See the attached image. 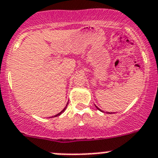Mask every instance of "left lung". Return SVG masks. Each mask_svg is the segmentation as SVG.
<instances>
[{
    "label": "left lung",
    "instance_id": "1",
    "mask_svg": "<svg viewBox=\"0 0 158 158\" xmlns=\"http://www.w3.org/2000/svg\"><path fill=\"white\" fill-rule=\"evenodd\" d=\"M95 107H97V109H98V110H101V109H100V108H99V107H97V106H96V105H95ZM101 111H102V110H101ZM109 114H110V113H109Z\"/></svg>",
    "mask_w": 158,
    "mask_h": 158
}]
</instances>
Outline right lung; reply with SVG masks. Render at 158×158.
Segmentation results:
<instances>
[{
  "mask_svg": "<svg viewBox=\"0 0 158 158\" xmlns=\"http://www.w3.org/2000/svg\"><path fill=\"white\" fill-rule=\"evenodd\" d=\"M68 104H69V102H68ZM68 104H66V106H65V107H64V108L62 110H61V112H60V113H58V114H56V115H54V116H52V117H57V116H59V115H60V114H62V113L64 112V110H65V109L67 108V105H68Z\"/></svg>",
  "mask_w": 158,
  "mask_h": 158,
  "instance_id": "right-lung-1",
  "label": "right lung"
}]
</instances>
